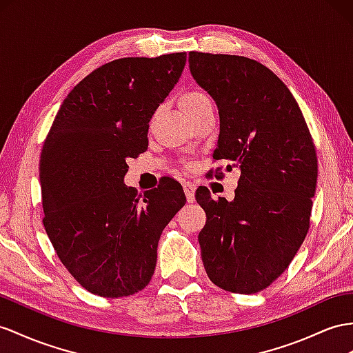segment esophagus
<instances>
[{"mask_svg": "<svg viewBox=\"0 0 353 353\" xmlns=\"http://www.w3.org/2000/svg\"><path fill=\"white\" fill-rule=\"evenodd\" d=\"M183 191L186 194L188 203L195 201V185L192 182H183Z\"/></svg>", "mask_w": 353, "mask_h": 353, "instance_id": "34e87169", "label": "esophagus"}]
</instances>
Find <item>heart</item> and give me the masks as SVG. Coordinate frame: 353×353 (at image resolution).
Wrapping results in <instances>:
<instances>
[{
	"instance_id": "heart-1",
	"label": "heart",
	"mask_w": 353,
	"mask_h": 353,
	"mask_svg": "<svg viewBox=\"0 0 353 353\" xmlns=\"http://www.w3.org/2000/svg\"><path fill=\"white\" fill-rule=\"evenodd\" d=\"M205 99L209 98H207V95H204L203 92H198V90H189V92L183 94L182 98H180V105H182L183 112H189L200 103L205 101Z\"/></svg>"
}]
</instances>
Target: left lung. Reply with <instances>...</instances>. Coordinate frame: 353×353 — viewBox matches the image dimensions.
I'll list each match as a JSON object with an SVG mask.
<instances>
[{
    "mask_svg": "<svg viewBox=\"0 0 353 353\" xmlns=\"http://www.w3.org/2000/svg\"><path fill=\"white\" fill-rule=\"evenodd\" d=\"M189 70L218 105L213 158L240 171L232 201L196 189L207 214L198 234L203 264L216 286L255 294L283 273L309 231L318 182L314 144L291 90L265 65L189 52Z\"/></svg>",
    "mask_w": 353,
    "mask_h": 353,
    "instance_id": "8db88e82",
    "label": "left lung"
}]
</instances>
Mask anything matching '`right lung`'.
<instances>
[{
    "instance_id": "1",
    "label": "right lung",
    "mask_w": 353,
    "mask_h": 353,
    "mask_svg": "<svg viewBox=\"0 0 353 353\" xmlns=\"http://www.w3.org/2000/svg\"><path fill=\"white\" fill-rule=\"evenodd\" d=\"M185 64L182 52L97 68L67 95L44 140V228L61 263L95 295L148 286L162 230L186 203L174 179L140 196L123 183L126 161L148 149L149 122Z\"/></svg>"
}]
</instances>
